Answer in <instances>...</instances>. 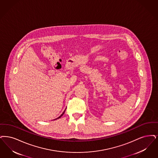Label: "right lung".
<instances>
[{"mask_svg":"<svg viewBox=\"0 0 158 158\" xmlns=\"http://www.w3.org/2000/svg\"><path fill=\"white\" fill-rule=\"evenodd\" d=\"M65 110H66V109H65ZM65 110H64V112H63V114H61V115H60V116H59V118H56V119H59V118H60V117H61V116H62V115H63V114H64V112H65Z\"/></svg>","mask_w":158,"mask_h":158,"instance_id":"right-lung-1","label":"right lung"}]
</instances>
